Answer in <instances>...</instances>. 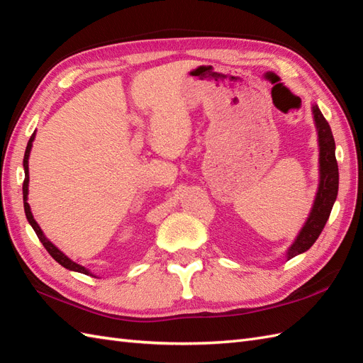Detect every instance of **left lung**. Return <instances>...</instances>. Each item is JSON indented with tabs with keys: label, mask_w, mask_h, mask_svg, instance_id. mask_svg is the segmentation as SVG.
<instances>
[{
	"label": "left lung",
	"mask_w": 363,
	"mask_h": 363,
	"mask_svg": "<svg viewBox=\"0 0 363 363\" xmlns=\"http://www.w3.org/2000/svg\"><path fill=\"white\" fill-rule=\"evenodd\" d=\"M313 116L318 138V189L306 223L303 224L297 238L286 252L288 259L306 252L315 242L331 215L339 191V167L335 161V142L331 126L317 105H313Z\"/></svg>",
	"instance_id": "left-lung-1"
}]
</instances>
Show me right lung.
I'll return each instance as SVG.
<instances>
[{"label": "right lung", "instance_id": "right-lung-1", "mask_svg": "<svg viewBox=\"0 0 363 363\" xmlns=\"http://www.w3.org/2000/svg\"><path fill=\"white\" fill-rule=\"evenodd\" d=\"M33 139H35V133L32 134L29 142H28V147H26V151H24V159H23V167H24V182H23V202H24V213H26V218L29 224L32 225V229L35 230L38 240L41 241V244L46 247V250L49 252V255L52 257L58 264H62L63 267L69 269V271H74V272H80V274H85V275H91V277H96L94 274H92L89 269H86L85 266L82 264H77L75 261H72L71 258H67L63 252L58 249L57 246H54L52 242H50L46 237L43 230H41V227L38 225V223L33 220V215L30 212V206L28 202V195H29V156H30V150H32V142ZM99 278V277H96Z\"/></svg>", "mask_w": 363, "mask_h": 363}]
</instances>
